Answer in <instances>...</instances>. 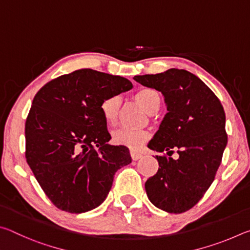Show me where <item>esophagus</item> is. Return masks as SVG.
Wrapping results in <instances>:
<instances>
[{
	"instance_id": "obj_1",
	"label": "esophagus",
	"mask_w": 250,
	"mask_h": 250,
	"mask_svg": "<svg viewBox=\"0 0 250 250\" xmlns=\"http://www.w3.org/2000/svg\"><path fill=\"white\" fill-rule=\"evenodd\" d=\"M130 153H131V158H132L134 161L141 159L142 156H143L142 153H140V152H138V151H135V150H131Z\"/></svg>"
}]
</instances>
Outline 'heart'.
I'll return each instance as SVG.
<instances>
[{
    "instance_id": "1",
    "label": "heart",
    "mask_w": 250,
    "mask_h": 250,
    "mask_svg": "<svg viewBox=\"0 0 250 250\" xmlns=\"http://www.w3.org/2000/svg\"><path fill=\"white\" fill-rule=\"evenodd\" d=\"M134 99L141 105L143 110L149 115L158 111L160 107L161 98L158 91L151 88H141L134 94ZM121 104V98L119 96H110L104 98L100 104V111L105 124L112 126L117 124L118 112ZM150 133L146 130H132L126 128H120L112 132V141L118 146H128L130 149L137 150L141 147L147 139Z\"/></svg>"
}]
</instances>
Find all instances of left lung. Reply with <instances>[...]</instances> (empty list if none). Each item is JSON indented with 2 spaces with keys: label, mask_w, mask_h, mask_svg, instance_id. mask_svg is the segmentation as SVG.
<instances>
[{
  "label": "left lung",
  "mask_w": 250,
  "mask_h": 250,
  "mask_svg": "<svg viewBox=\"0 0 250 250\" xmlns=\"http://www.w3.org/2000/svg\"><path fill=\"white\" fill-rule=\"evenodd\" d=\"M143 86L164 97L167 115L147 145L156 152L159 170L146 182L150 202L167 213L180 214L196 204L213 183L227 146L223 105L197 76L171 68L161 74L134 76ZM179 158H170L172 149Z\"/></svg>",
  "instance_id": "left-lung-1"
}]
</instances>
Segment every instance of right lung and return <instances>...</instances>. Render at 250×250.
I'll return each instance as SVG.
<instances>
[{
    "mask_svg": "<svg viewBox=\"0 0 250 250\" xmlns=\"http://www.w3.org/2000/svg\"><path fill=\"white\" fill-rule=\"evenodd\" d=\"M120 76L79 69L46 83L25 124L26 161L53 204L69 213L98 207L113 176L131 163L129 149L109 145L103 100L132 88Z\"/></svg>",
    "mask_w": 250,
    "mask_h": 250,
    "instance_id": "right-lung-1",
    "label": "right lung"
}]
</instances>
